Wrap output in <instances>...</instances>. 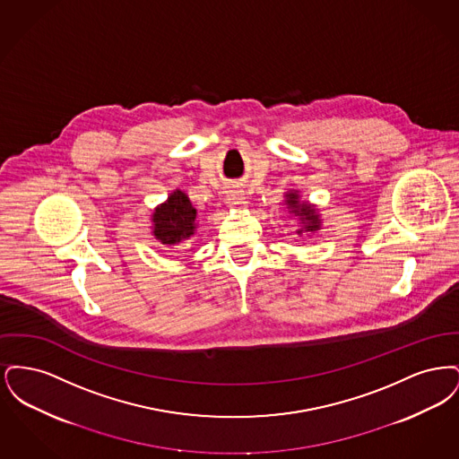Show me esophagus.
I'll list each match as a JSON object with an SVG mask.
<instances>
[{"label": "esophagus", "instance_id": "esophagus-1", "mask_svg": "<svg viewBox=\"0 0 459 459\" xmlns=\"http://www.w3.org/2000/svg\"><path fill=\"white\" fill-rule=\"evenodd\" d=\"M225 204L232 210H240L246 206V196L242 191H229V195L225 197Z\"/></svg>", "mask_w": 459, "mask_h": 459}]
</instances>
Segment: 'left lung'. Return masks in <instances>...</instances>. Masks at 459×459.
Instances as JSON below:
<instances>
[{"label": "left lung", "mask_w": 459, "mask_h": 459, "mask_svg": "<svg viewBox=\"0 0 459 459\" xmlns=\"http://www.w3.org/2000/svg\"><path fill=\"white\" fill-rule=\"evenodd\" d=\"M284 204L287 213L294 219H298V236H311L316 230L322 229V217L318 213L316 204H311L309 201H303L299 191H287L284 195Z\"/></svg>", "instance_id": "obj_1"}]
</instances>
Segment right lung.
I'll return each instance as SVG.
<instances>
[{"mask_svg":"<svg viewBox=\"0 0 459 459\" xmlns=\"http://www.w3.org/2000/svg\"><path fill=\"white\" fill-rule=\"evenodd\" d=\"M150 229L160 244L177 249V246L196 234L197 210L184 191L175 189L154 208Z\"/></svg>","mask_w":459,"mask_h":459,"instance_id":"add662e5","label":"right lung"}]
</instances>
